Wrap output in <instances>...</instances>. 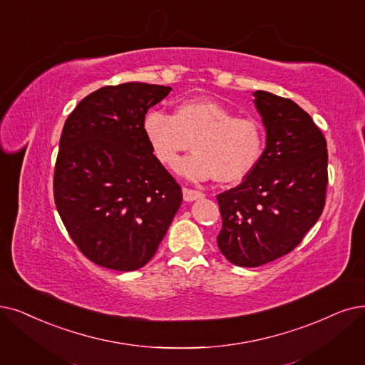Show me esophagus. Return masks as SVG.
<instances>
[{
	"instance_id": "1",
	"label": "esophagus",
	"mask_w": 365,
	"mask_h": 365,
	"mask_svg": "<svg viewBox=\"0 0 365 365\" xmlns=\"http://www.w3.org/2000/svg\"><path fill=\"white\" fill-rule=\"evenodd\" d=\"M182 196H184V200H185V202H192V200H196V199H202L205 195H203L202 192L193 190V188L184 187V188H182Z\"/></svg>"
}]
</instances>
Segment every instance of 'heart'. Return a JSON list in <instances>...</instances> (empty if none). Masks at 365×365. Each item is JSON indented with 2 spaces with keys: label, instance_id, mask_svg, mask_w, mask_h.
Masks as SVG:
<instances>
[{
  "label": "heart",
  "instance_id": "heart-1",
  "mask_svg": "<svg viewBox=\"0 0 365 365\" xmlns=\"http://www.w3.org/2000/svg\"><path fill=\"white\" fill-rule=\"evenodd\" d=\"M142 132L154 155L165 165L190 148L177 163L184 178L218 184H238L257 166L265 147V132L253 118L237 116L210 98L182 100L173 115L151 109L142 120Z\"/></svg>",
  "mask_w": 365,
  "mask_h": 365
}]
</instances>
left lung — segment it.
Wrapping results in <instances>:
<instances>
[{
  "label": "left lung",
  "instance_id": "obj_1",
  "mask_svg": "<svg viewBox=\"0 0 365 365\" xmlns=\"http://www.w3.org/2000/svg\"><path fill=\"white\" fill-rule=\"evenodd\" d=\"M253 96L267 147L249 177L217 196L223 220L218 249L247 268L295 249L322 214L328 184L327 140L312 116L289 98Z\"/></svg>",
  "mask_w": 365,
  "mask_h": 365
}]
</instances>
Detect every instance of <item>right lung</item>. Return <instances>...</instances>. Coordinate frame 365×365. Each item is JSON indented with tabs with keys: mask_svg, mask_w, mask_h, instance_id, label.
<instances>
[{
	"mask_svg": "<svg viewBox=\"0 0 365 365\" xmlns=\"http://www.w3.org/2000/svg\"><path fill=\"white\" fill-rule=\"evenodd\" d=\"M170 86L125 82L86 96L66 120L53 199L78 249L115 271L147 265L180 210L178 182L142 132Z\"/></svg>",
	"mask_w": 365,
	"mask_h": 365,
	"instance_id": "right-lung-1",
	"label": "right lung"
}]
</instances>
